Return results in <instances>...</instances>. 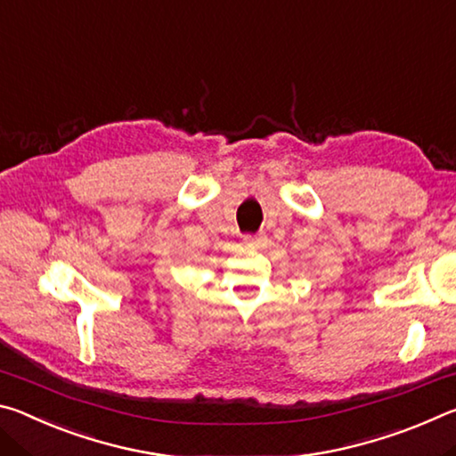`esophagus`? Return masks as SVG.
Returning a JSON list of instances; mask_svg holds the SVG:
<instances>
[{
    "label": "esophagus",
    "instance_id": "34e87169",
    "mask_svg": "<svg viewBox=\"0 0 456 456\" xmlns=\"http://www.w3.org/2000/svg\"><path fill=\"white\" fill-rule=\"evenodd\" d=\"M243 243L247 247H261L265 243V235L264 233H257V235H245L243 237Z\"/></svg>",
    "mask_w": 456,
    "mask_h": 456
}]
</instances>
